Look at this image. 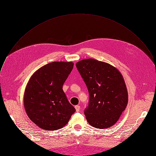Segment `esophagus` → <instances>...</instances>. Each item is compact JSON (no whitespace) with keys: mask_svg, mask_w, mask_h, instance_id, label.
<instances>
[{"mask_svg":"<svg viewBox=\"0 0 156 156\" xmlns=\"http://www.w3.org/2000/svg\"><path fill=\"white\" fill-rule=\"evenodd\" d=\"M75 108L76 112H80V105H76V106L75 107Z\"/></svg>","mask_w":156,"mask_h":156,"instance_id":"esophagus-1","label":"esophagus"}]
</instances>
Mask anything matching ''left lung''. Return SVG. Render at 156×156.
Segmentation results:
<instances>
[{
  "label": "left lung",
  "instance_id": "1",
  "mask_svg": "<svg viewBox=\"0 0 156 156\" xmlns=\"http://www.w3.org/2000/svg\"><path fill=\"white\" fill-rule=\"evenodd\" d=\"M76 66L89 92V104L84 112L88 122L101 129L113 126L128 103L127 90L120 72L94 59L80 61Z\"/></svg>",
  "mask_w": 156,
  "mask_h": 156
}]
</instances>
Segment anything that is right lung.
Wrapping results in <instances>:
<instances>
[{
	"instance_id": "1",
	"label": "right lung",
	"mask_w": 156,
	"mask_h": 156,
	"mask_svg": "<svg viewBox=\"0 0 156 156\" xmlns=\"http://www.w3.org/2000/svg\"><path fill=\"white\" fill-rule=\"evenodd\" d=\"M73 65V62H52L30 78L24 91V108L28 117L39 128L58 130L66 125L75 112L63 90Z\"/></svg>"
}]
</instances>
